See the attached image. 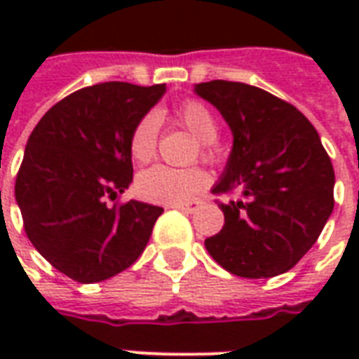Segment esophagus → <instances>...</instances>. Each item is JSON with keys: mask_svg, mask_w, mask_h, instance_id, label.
<instances>
[{"mask_svg": "<svg viewBox=\"0 0 359 359\" xmlns=\"http://www.w3.org/2000/svg\"><path fill=\"white\" fill-rule=\"evenodd\" d=\"M200 205H202V202H190V203H175L172 208L179 211H184V213H194Z\"/></svg>", "mask_w": 359, "mask_h": 359, "instance_id": "obj_1", "label": "esophagus"}]
</instances>
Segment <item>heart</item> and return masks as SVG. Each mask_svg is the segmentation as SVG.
Instances as JSON below:
<instances>
[{
	"label": "heart",
	"instance_id": "obj_1",
	"mask_svg": "<svg viewBox=\"0 0 359 359\" xmlns=\"http://www.w3.org/2000/svg\"><path fill=\"white\" fill-rule=\"evenodd\" d=\"M177 118L188 133L203 142V157L213 159V148L210 144L217 140L219 126L210 107L198 100H188L177 109ZM157 133H159V118L156 113H146L134 125L128 138V149L134 161L148 163L154 159L157 149ZM208 184H210V175L200 167L175 169L167 165H156L151 169L142 171L136 179L138 194L149 202L159 203L190 202L202 194Z\"/></svg>",
	"mask_w": 359,
	"mask_h": 359
}]
</instances>
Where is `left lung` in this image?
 Here are the masks:
<instances>
[{
	"label": "left lung",
	"instance_id": "left-lung-1",
	"mask_svg": "<svg viewBox=\"0 0 359 359\" xmlns=\"http://www.w3.org/2000/svg\"><path fill=\"white\" fill-rule=\"evenodd\" d=\"M194 92L217 107L233 133V149L215 194L225 225L205 238L210 256L244 278L292 269L323 231L334 208V171L319 134L294 105L242 82L211 81Z\"/></svg>",
	"mask_w": 359,
	"mask_h": 359
}]
</instances>
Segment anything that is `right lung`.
I'll return each instance as SVG.
<instances>
[{
    "mask_svg": "<svg viewBox=\"0 0 359 359\" xmlns=\"http://www.w3.org/2000/svg\"><path fill=\"white\" fill-rule=\"evenodd\" d=\"M165 84L102 82L51 107L30 134L15 198L28 241L76 283L115 277L140 257L161 208L107 205L133 182L128 138Z\"/></svg>",
    "mask_w": 359,
    "mask_h": 359,
    "instance_id": "1",
    "label": "right lung"
}]
</instances>
